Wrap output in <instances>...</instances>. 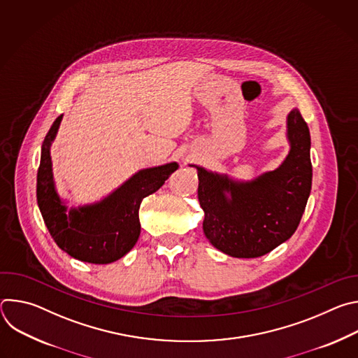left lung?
<instances>
[{
  "instance_id": "obj_1",
  "label": "left lung",
  "mask_w": 358,
  "mask_h": 358,
  "mask_svg": "<svg viewBox=\"0 0 358 358\" xmlns=\"http://www.w3.org/2000/svg\"><path fill=\"white\" fill-rule=\"evenodd\" d=\"M290 151L283 164L241 184L198 169L203 234L234 258H259L287 241L299 227L312 189L310 131L297 109L287 116ZM231 192L227 199L224 191Z\"/></svg>"
}]
</instances>
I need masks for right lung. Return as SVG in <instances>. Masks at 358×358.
<instances>
[{
	"label": "right lung",
	"instance_id": "right-lung-1",
	"mask_svg": "<svg viewBox=\"0 0 358 358\" xmlns=\"http://www.w3.org/2000/svg\"><path fill=\"white\" fill-rule=\"evenodd\" d=\"M62 116L57 117L45 136L36 176V201L45 225L57 245L72 258L105 265L120 259L136 245L140 235L138 208L144 196L156 192L178 169L177 163L138 171L110 196L96 206L72 210L54 188L49 145Z\"/></svg>",
	"mask_w": 358,
	"mask_h": 358
}]
</instances>
